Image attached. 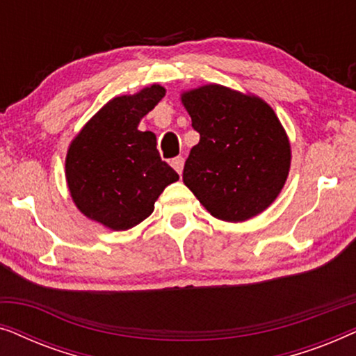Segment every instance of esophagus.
<instances>
[{
	"instance_id": "esophagus-1",
	"label": "esophagus",
	"mask_w": 356,
	"mask_h": 356,
	"mask_svg": "<svg viewBox=\"0 0 356 356\" xmlns=\"http://www.w3.org/2000/svg\"><path fill=\"white\" fill-rule=\"evenodd\" d=\"M172 167L175 168V172H177L178 175H181L183 167H184V159H183V157L173 159V160H172Z\"/></svg>"
}]
</instances>
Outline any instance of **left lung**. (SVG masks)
I'll use <instances>...</instances> for the list:
<instances>
[{
  "label": "left lung",
  "mask_w": 356,
  "mask_h": 356,
  "mask_svg": "<svg viewBox=\"0 0 356 356\" xmlns=\"http://www.w3.org/2000/svg\"><path fill=\"white\" fill-rule=\"evenodd\" d=\"M181 104L199 143L183 181L218 220L245 222L264 212L289 178L291 147L272 106L220 84L184 90Z\"/></svg>",
  "instance_id": "8db88e82"
}]
</instances>
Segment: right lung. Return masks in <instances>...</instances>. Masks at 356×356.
I'll return each instance as SVG.
<instances>
[{
  "label": "right lung",
  "instance_id": "right-lung-1",
  "mask_svg": "<svg viewBox=\"0 0 356 356\" xmlns=\"http://www.w3.org/2000/svg\"><path fill=\"white\" fill-rule=\"evenodd\" d=\"M163 95L165 87L152 84L115 97L67 147L65 172L72 202L110 230H129L145 220L163 189L179 179L160 159L152 131L138 129Z\"/></svg>",
  "mask_w": 356,
  "mask_h": 356
}]
</instances>
